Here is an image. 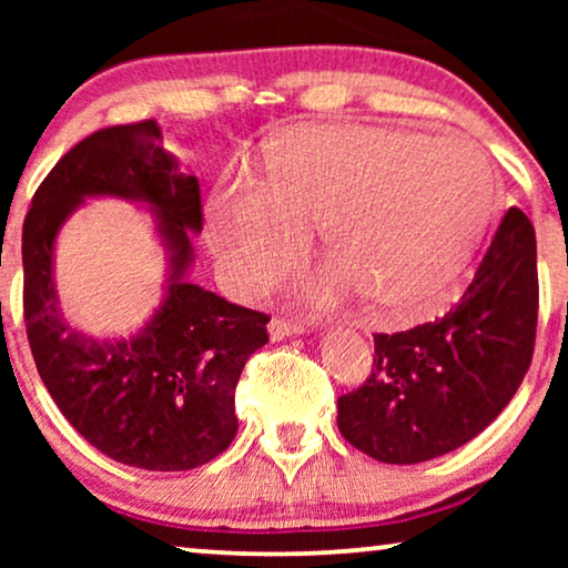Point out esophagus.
Wrapping results in <instances>:
<instances>
[{
  "instance_id": "esophagus-1",
  "label": "esophagus",
  "mask_w": 568,
  "mask_h": 568,
  "mask_svg": "<svg viewBox=\"0 0 568 568\" xmlns=\"http://www.w3.org/2000/svg\"><path fill=\"white\" fill-rule=\"evenodd\" d=\"M268 333L274 341L286 338V336H297V333H305V323L286 321V317H274V321L268 323Z\"/></svg>"
}]
</instances>
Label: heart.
<instances>
[{"mask_svg":"<svg viewBox=\"0 0 568 568\" xmlns=\"http://www.w3.org/2000/svg\"><path fill=\"white\" fill-rule=\"evenodd\" d=\"M494 204V170L465 139L317 129L271 154L266 181L222 183L209 199L206 240L227 282L253 294L300 258L310 220H321L331 258L305 282L310 300L359 290L418 315L470 261Z\"/></svg>","mask_w":568,"mask_h":568,"instance_id":"obj_1","label":"heart"}]
</instances>
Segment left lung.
<instances>
[{"label":"left lung","mask_w":568,"mask_h":568,"mask_svg":"<svg viewBox=\"0 0 568 568\" xmlns=\"http://www.w3.org/2000/svg\"><path fill=\"white\" fill-rule=\"evenodd\" d=\"M538 328L535 230L511 206L460 302L434 323L375 336L372 372L338 398V429L379 463L447 455L515 398Z\"/></svg>","instance_id":"8db88e82"}]
</instances>
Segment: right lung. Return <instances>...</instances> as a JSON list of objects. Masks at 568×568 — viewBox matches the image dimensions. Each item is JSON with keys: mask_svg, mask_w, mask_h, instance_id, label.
Instances as JSON below:
<instances>
[{"mask_svg": "<svg viewBox=\"0 0 568 568\" xmlns=\"http://www.w3.org/2000/svg\"><path fill=\"white\" fill-rule=\"evenodd\" d=\"M90 195L142 200L155 212L171 274L166 300L134 339L98 342L60 315L52 243ZM201 191L162 146L158 121L100 129L38 185L22 224V313L38 375L92 447L144 470H191L237 434L235 387L247 356L268 341L271 317L185 282Z\"/></svg>", "mask_w": 568, "mask_h": 568, "instance_id": "add662e5", "label": "right lung"}]
</instances>
